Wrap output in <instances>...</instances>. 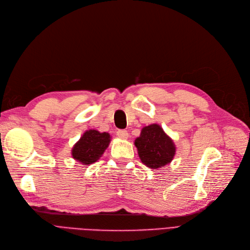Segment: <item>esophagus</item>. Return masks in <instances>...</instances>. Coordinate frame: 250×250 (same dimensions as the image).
<instances>
[{
    "label": "esophagus",
    "instance_id": "34e87169",
    "mask_svg": "<svg viewBox=\"0 0 250 250\" xmlns=\"http://www.w3.org/2000/svg\"><path fill=\"white\" fill-rule=\"evenodd\" d=\"M117 136L120 139H127L129 137V134L127 131H125V130H118Z\"/></svg>",
    "mask_w": 250,
    "mask_h": 250
}]
</instances>
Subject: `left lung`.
<instances>
[{"label": "left lung", "instance_id": "8db88e82", "mask_svg": "<svg viewBox=\"0 0 250 250\" xmlns=\"http://www.w3.org/2000/svg\"><path fill=\"white\" fill-rule=\"evenodd\" d=\"M134 145L142 164L152 170L170 164L176 153L173 139L159 124H150L142 128Z\"/></svg>", "mask_w": 250, "mask_h": 250}]
</instances>
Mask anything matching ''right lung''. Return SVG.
Returning <instances> with one entry per match:
<instances>
[{
    "mask_svg": "<svg viewBox=\"0 0 250 250\" xmlns=\"http://www.w3.org/2000/svg\"><path fill=\"white\" fill-rule=\"evenodd\" d=\"M111 135L108 132H100L96 129H89L83 133L80 139L73 146L72 158L83 166L96 163L108 148Z\"/></svg>",
    "mask_w": 250,
    "mask_h": 250,
    "instance_id": "add662e5",
    "label": "right lung"
}]
</instances>
